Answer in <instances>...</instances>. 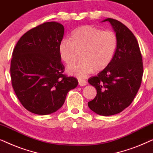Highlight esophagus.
<instances>
[{"mask_svg": "<svg viewBox=\"0 0 153 153\" xmlns=\"http://www.w3.org/2000/svg\"><path fill=\"white\" fill-rule=\"evenodd\" d=\"M78 81H79V85H81V86H84L87 84V81L84 80V79H78Z\"/></svg>", "mask_w": 153, "mask_h": 153, "instance_id": "34e87169", "label": "esophagus"}]
</instances>
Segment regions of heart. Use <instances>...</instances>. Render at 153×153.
<instances>
[{
  "mask_svg": "<svg viewBox=\"0 0 153 153\" xmlns=\"http://www.w3.org/2000/svg\"><path fill=\"white\" fill-rule=\"evenodd\" d=\"M70 39H62L58 45L61 60L67 66L79 58L81 60L70 67L68 72L84 78L93 72H100L109 65L116 53L118 38L111 30H102L97 27L85 25L75 29Z\"/></svg>",
  "mask_w": 153,
  "mask_h": 153,
  "instance_id": "obj_1",
  "label": "heart"
}]
</instances>
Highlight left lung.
Here are the masks:
<instances>
[{
  "label": "left lung",
  "instance_id": "1",
  "mask_svg": "<svg viewBox=\"0 0 153 153\" xmlns=\"http://www.w3.org/2000/svg\"><path fill=\"white\" fill-rule=\"evenodd\" d=\"M118 38L114 58L107 68L88 83L97 90V95L88 105L101 116H112L130 105L139 91L143 69L142 56L137 39L126 26L118 20L106 19Z\"/></svg>",
  "mask_w": 153,
  "mask_h": 153
}]
</instances>
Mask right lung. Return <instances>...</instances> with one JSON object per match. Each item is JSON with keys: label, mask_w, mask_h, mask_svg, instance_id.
Returning <instances> with one entry per match:
<instances>
[{"label": "right lung", "mask_w": 153, "mask_h": 153, "mask_svg": "<svg viewBox=\"0 0 153 153\" xmlns=\"http://www.w3.org/2000/svg\"><path fill=\"white\" fill-rule=\"evenodd\" d=\"M64 27L46 22L26 32L16 43L10 65L12 85L24 107L37 115H47L63 105L67 94L78 80L63 74L58 45Z\"/></svg>", "instance_id": "obj_1"}]
</instances>
